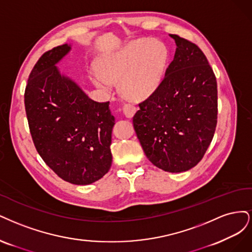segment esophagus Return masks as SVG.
<instances>
[{
  "instance_id": "34e87169",
  "label": "esophagus",
  "mask_w": 252,
  "mask_h": 252,
  "mask_svg": "<svg viewBox=\"0 0 252 252\" xmlns=\"http://www.w3.org/2000/svg\"><path fill=\"white\" fill-rule=\"evenodd\" d=\"M135 112H136L135 105H133L131 103H125L124 104V113H125V115L126 117H128V118L133 117V115L135 114Z\"/></svg>"
}]
</instances>
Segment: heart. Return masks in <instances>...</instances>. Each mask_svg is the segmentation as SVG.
<instances>
[{
    "label": "heart",
    "instance_id": "obj_1",
    "mask_svg": "<svg viewBox=\"0 0 252 252\" xmlns=\"http://www.w3.org/2000/svg\"><path fill=\"white\" fill-rule=\"evenodd\" d=\"M166 49L157 40L138 39L123 49L104 56L98 63L100 73H94L93 82L109 89L119 83L126 98L140 101L158 88L166 62Z\"/></svg>",
    "mask_w": 252,
    "mask_h": 252
}]
</instances>
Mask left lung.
Instances as JSON below:
<instances>
[{"label": "left lung", "instance_id": "1", "mask_svg": "<svg viewBox=\"0 0 252 252\" xmlns=\"http://www.w3.org/2000/svg\"><path fill=\"white\" fill-rule=\"evenodd\" d=\"M176 52L156 91L139 103L133 125L154 165L181 173L197 165L212 142L218 118L215 73L200 48L177 34Z\"/></svg>", "mask_w": 252, "mask_h": 252}]
</instances>
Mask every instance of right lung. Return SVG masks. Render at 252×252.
I'll list each match as a JSON object with an SVG mask.
<instances>
[{
	"instance_id": "obj_1",
	"label": "right lung",
	"mask_w": 252,
	"mask_h": 252,
	"mask_svg": "<svg viewBox=\"0 0 252 252\" xmlns=\"http://www.w3.org/2000/svg\"><path fill=\"white\" fill-rule=\"evenodd\" d=\"M70 49L64 44L40 56L25 89V110L32 140L45 163L63 180L87 185L111 167L115 118L109 101L89 98L56 68Z\"/></svg>"
}]
</instances>
